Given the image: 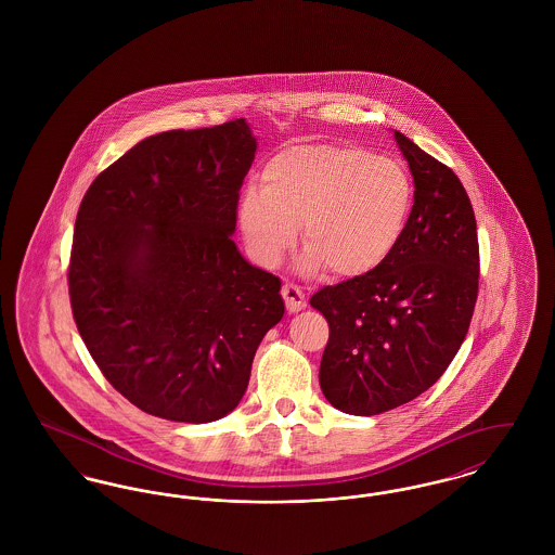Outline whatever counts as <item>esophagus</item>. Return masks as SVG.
<instances>
[{
    "label": "esophagus",
    "instance_id": "1",
    "mask_svg": "<svg viewBox=\"0 0 555 555\" xmlns=\"http://www.w3.org/2000/svg\"><path fill=\"white\" fill-rule=\"evenodd\" d=\"M282 296H284V300H286V309L291 311V313H298L300 309H305L307 307V298H305V292L300 291L296 284H284L282 286Z\"/></svg>",
    "mask_w": 555,
    "mask_h": 555
}]
</instances>
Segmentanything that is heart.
<instances>
[{
	"mask_svg": "<svg viewBox=\"0 0 555 555\" xmlns=\"http://www.w3.org/2000/svg\"><path fill=\"white\" fill-rule=\"evenodd\" d=\"M411 203V179L395 158L334 144L296 146L267 163L263 188L240 194L235 219L264 267L282 263L302 223V273L361 278L397 248Z\"/></svg>",
	"mask_w": 555,
	"mask_h": 555,
	"instance_id": "b5f03b06",
	"label": "heart"
}]
</instances>
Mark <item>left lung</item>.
Returning a JSON list of instances; mask_svg holds the SVG:
<instances>
[{
    "instance_id": "8db88e82",
    "label": "left lung",
    "mask_w": 555,
    "mask_h": 555,
    "mask_svg": "<svg viewBox=\"0 0 555 555\" xmlns=\"http://www.w3.org/2000/svg\"><path fill=\"white\" fill-rule=\"evenodd\" d=\"M413 208L390 257L367 275L311 296L330 325L323 397L350 415H376L420 397L466 338L478 296V234L467 192L447 165L403 133Z\"/></svg>"
}]
</instances>
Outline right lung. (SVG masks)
Instances as JSON below:
<instances>
[{
	"mask_svg": "<svg viewBox=\"0 0 555 555\" xmlns=\"http://www.w3.org/2000/svg\"><path fill=\"white\" fill-rule=\"evenodd\" d=\"M255 152L244 118L150 135L79 206L73 318L104 378L150 415L206 424L234 411L284 318L280 278L232 240Z\"/></svg>",
	"mask_w": 555,
	"mask_h": 555,
	"instance_id": "obj_1",
	"label": "right lung"
}]
</instances>
